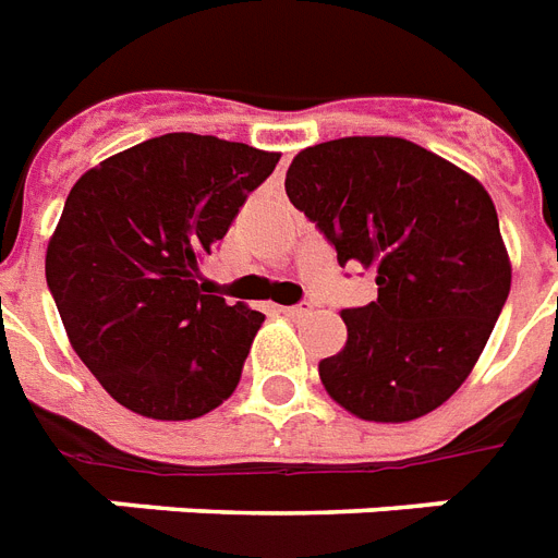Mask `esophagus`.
<instances>
[{
  "label": "esophagus",
  "instance_id": "34e87169",
  "mask_svg": "<svg viewBox=\"0 0 558 558\" xmlns=\"http://www.w3.org/2000/svg\"><path fill=\"white\" fill-rule=\"evenodd\" d=\"M283 315H289V318H304V315L313 313V304H295V306H283L280 310Z\"/></svg>",
  "mask_w": 558,
  "mask_h": 558
}]
</instances>
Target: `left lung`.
<instances>
[{"mask_svg": "<svg viewBox=\"0 0 558 558\" xmlns=\"http://www.w3.org/2000/svg\"><path fill=\"white\" fill-rule=\"evenodd\" d=\"M287 196L376 278L344 310V348L318 362L324 388L367 423L432 414L466 381L510 295L512 266L486 187L458 165L393 135L306 147Z\"/></svg>", "mask_w": 558, "mask_h": 558, "instance_id": "1", "label": "left lung"}]
</instances>
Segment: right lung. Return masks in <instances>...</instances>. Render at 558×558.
I'll return each mask as SVG.
<instances>
[{
    "label": "right lung",
    "instance_id": "1",
    "mask_svg": "<svg viewBox=\"0 0 558 558\" xmlns=\"http://www.w3.org/2000/svg\"><path fill=\"white\" fill-rule=\"evenodd\" d=\"M280 153L168 133L74 182L46 280L74 353L150 420H196L234 393L266 315L202 295L199 263Z\"/></svg>",
    "mask_w": 558,
    "mask_h": 558
}]
</instances>
